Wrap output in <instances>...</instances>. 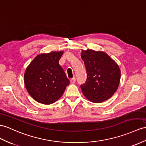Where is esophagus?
<instances>
[{"mask_svg": "<svg viewBox=\"0 0 146 146\" xmlns=\"http://www.w3.org/2000/svg\"><path fill=\"white\" fill-rule=\"evenodd\" d=\"M76 77H73L72 79H71L70 80V82L71 84H74V83L76 82Z\"/></svg>", "mask_w": 146, "mask_h": 146, "instance_id": "34e87169", "label": "esophagus"}]
</instances>
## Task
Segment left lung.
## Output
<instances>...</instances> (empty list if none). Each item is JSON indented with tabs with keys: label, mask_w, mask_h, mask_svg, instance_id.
<instances>
[{
	"label": "left lung",
	"mask_w": 146,
	"mask_h": 146,
	"mask_svg": "<svg viewBox=\"0 0 146 146\" xmlns=\"http://www.w3.org/2000/svg\"><path fill=\"white\" fill-rule=\"evenodd\" d=\"M87 78L80 85L84 95L94 103H102L111 98L117 90L121 71L118 65L103 51L82 50Z\"/></svg>",
	"instance_id": "8db88e82"
}]
</instances>
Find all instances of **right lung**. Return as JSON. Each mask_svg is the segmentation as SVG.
Returning a JSON list of instances; mask_svg holds the SVG:
<instances>
[{
  "label": "right lung",
  "mask_w": 146,
  "mask_h": 146,
  "mask_svg": "<svg viewBox=\"0 0 146 146\" xmlns=\"http://www.w3.org/2000/svg\"><path fill=\"white\" fill-rule=\"evenodd\" d=\"M64 51L39 54L24 74V82L31 97L44 105L52 104L61 97L69 80L59 64Z\"/></svg>",
  "instance_id": "add662e5"
}]
</instances>
